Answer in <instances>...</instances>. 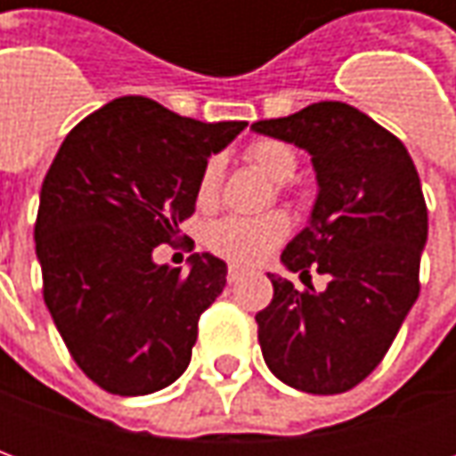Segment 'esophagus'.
<instances>
[{
  "label": "esophagus",
  "mask_w": 456,
  "mask_h": 456,
  "mask_svg": "<svg viewBox=\"0 0 456 456\" xmlns=\"http://www.w3.org/2000/svg\"><path fill=\"white\" fill-rule=\"evenodd\" d=\"M241 276H244V268H239V266H229L227 268V281H229V283H234V281H239Z\"/></svg>",
  "instance_id": "34e87169"
}]
</instances>
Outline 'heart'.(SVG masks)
Returning a JSON list of instances; mask_svg holds the SVG:
<instances>
[{"label":"heart","instance_id":"obj_1","mask_svg":"<svg viewBox=\"0 0 456 456\" xmlns=\"http://www.w3.org/2000/svg\"><path fill=\"white\" fill-rule=\"evenodd\" d=\"M244 153L256 168L264 170L276 183L290 180L297 168L296 151L283 141L256 139L248 143ZM219 183H222L219 159L205 160L195 188L200 208L215 205ZM288 232H290V219L283 212H266L261 217H222L208 227V247L234 264H256L288 237Z\"/></svg>","mask_w":456,"mask_h":456}]
</instances>
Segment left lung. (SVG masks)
<instances>
[{
    "label": "left lung",
    "mask_w": 456,
    "mask_h": 456,
    "mask_svg": "<svg viewBox=\"0 0 456 456\" xmlns=\"http://www.w3.org/2000/svg\"><path fill=\"white\" fill-rule=\"evenodd\" d=\"M251 129L313 156V217L281 254L300 278L327 276L296 290L268 276L273 300L256 315L266 366L297 391L335 395L381 363L420 293L428 205L401 139L344 102H317Z\"/></svg>",
    "instance_id": "obj_1"
}]
</instances>
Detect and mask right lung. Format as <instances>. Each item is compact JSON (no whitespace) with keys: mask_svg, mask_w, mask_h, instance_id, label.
Segmentation results:
<instances>
[{"mask_svg":"<svg viewBox=\"0 0 456 456\" xmlns=\"http://www.w3.org/2000/svg\"><path fill=\"white\" fill-rule=\"evenodd\" d=\"M244 126L119 97L85 117L55 153L34 227L44 300L75 363L104 391L146 395L188 369L227 264L192 254L190 273H180L151 254L175 244L205 160Z\"/></svg>","mask_w":456,"mask_h":456,"instance_id":"obj_1","label":"right lung"}]
</instances>
